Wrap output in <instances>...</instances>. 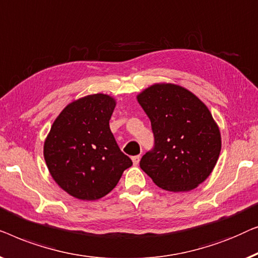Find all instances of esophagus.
Returning a JSON list of instances; mask_svg holds the SVG:
<instances>
[{"mask_svg": "<svg viewBox=\"0 0 258 258\" xmlns=\"http://www.w3.org/2000/svg\"><path fill=\"white\" fill-rule=\"evenodd\" d=\"M140 155H134V157H132V161H133V164L134 165H138L139 164V161H140Z\"/></svg>", "mask_w": 258, "mask_h": 258, "instance_id": "esophagus-1", "label": "esophagus"}]
</instances>
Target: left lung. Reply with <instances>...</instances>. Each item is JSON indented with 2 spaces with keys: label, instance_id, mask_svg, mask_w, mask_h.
<instances>
[{
  "label": "left lung",
  "instance_id": "obj_1",
  "mask_svg": "<svg viewBox=\"0 0 258 258\" xmlns=\"http://www.w3.org/2000/svg\"><path fill=\"white\" fill-rule=\"evenodd\" d=\"M151 120L154 146L140 160L153 182L169 191H188L216 165L220 130L197 96L174 84H154L138 96Z\"/></svg>",
  "mask_w": 258,
  "mask_h": 258
}]
</instances>
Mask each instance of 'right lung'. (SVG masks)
<instances>
[{"mask_svg":"<svg viewBox=\"0 0 258 258\" xmlns=\"http://www.w3.org/2000/svg\"><path fill=\"white\" fill-rule=\"evenodd\" d=\"M113 98L90 94L69 104L51 126L44 159L58 186L81 200H98L117 186L132 160L110 130Z\"/></svg>","mask_w":258,"mask_h":258,"instance_id":"1","label":"right lung"}]
</instances>
